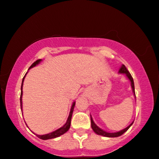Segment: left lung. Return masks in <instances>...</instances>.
I'll use <instances>...</instances> for the list:
<instances>
[{"instance_id": "obj_1", "label": "left lung", "mask_w": 159, "mask_h": 159, "mask_svg": "<svg viewBox=\"0 0 159 159\" xmlns=\"http://www.w3.org/2000/svg\"><path fill=\"white\" fill-rule=\"evenodd\" d=\"M118 73H120V74H125L126 77L129 80L130 83H131V86H132V92L133 94H134V96L135 98H136V96H135V92H134V80H133V78L132 77V75H131V74L129 73V72L128 71V70L126 69V67H125V65H122L121 66H120L119 70H118ZM91 116V124H92V128L94 132L96 133L98 135H101V136H103V137H119L120 135H122L124 134V132H126V131H127L130 128V126L132 125L134 121L132 122V124H129L127 127L124 129L120 130V131H118V132H106V131L102 129L99 127L98 126H97V124H95L94 122V120H93V118L92 117V116L90 115Z\"/></svg>"}]
</instances>
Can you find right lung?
<instances>
[{"label": "right lung", "instance_id": "1", "mask_svg": "<svg viewBox=\"0 0 159 159\" xmlns=\"http://www.w3.org/2000/svg\"><path fill=\"white\" fill-rule=\"evenodd\" d=\"M42 61V60H38L35 61V62L33 63V65H31L30 67L29 70L30 68H33V67L36 66L39 64L40 62H41ZM27 73V72L25 74L24 78H23L22 79V86H21V95H20V105H21V110H22V86H23V82H24V80H25V76H26ZM75 102H73V104L71 105V108H70V113H69V116H68V118H67V120L65 124L63 125V126L62 127L54 131V132H51V133H48V134H43V135H39V134H35V133H33V134H35L36 136L39 137V138L41 139H43V140H46V139H53V138H56V137H58L61 136V135H62L63 134H65V132H67V131L69 130L70 127V123H71V118H72V115H73V109L74 107H75ZM27 125V124H26ZM28 127V126H27ZM32 132V131H31Z\"/></svg>", "mask_w": 159, "mask_h": 159}]
</instances>
